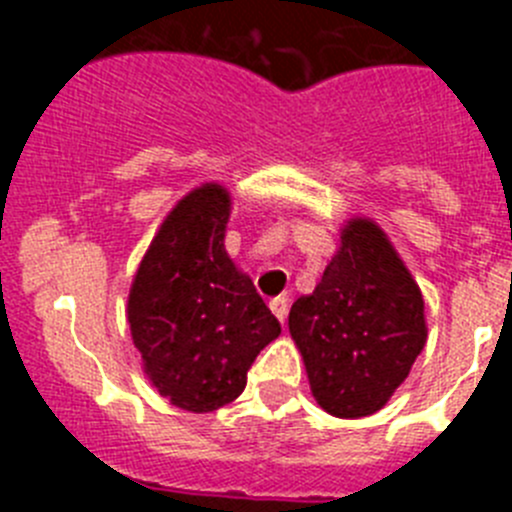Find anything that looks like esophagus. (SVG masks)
<instances>
[{"instance_id": "34e87169", "label": "esophagus", "mask_w": 512, "mask_h": 512, "mask_svg": "<svg viewBox=\"0 0 512 512\" xmlns=\"http://www.w3.org/2000/svg\"><path fill=\"white\" fill-rule=\"evenodd\" d=\"M269 307H271V312L277 315L279 323H284V320H287V312H289V300H287V297H274V300L269 302Z\"/></svg>"}]
</instances>
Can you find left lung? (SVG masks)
<instances>
[{"label":"left lung","mask_w":512,"mask_h":512,"mask_svg":"<svg viewBox=\"0 0 512 512\" xmlns=\"http://www.w3.org/2000/svg\"><path fill=\"white\" fill-rule=\"evenodd\" d=\"M312 397L336 418H364L405 382L425 346L423 295L382 230L343 228L341 251L289 310Z\"/></svg>","instance_id":"1"}]
</instances>
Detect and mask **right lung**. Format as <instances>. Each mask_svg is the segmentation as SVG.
<instances>
[{
  "instance_id": "add662e5",
  "label": "right lung",
  "mask_w": 512,
  "mask_h": 512,
  "mask_svg": "<svg viewBox=\"0 0 512 512\" xmlns=\"http://www.w3.org/2000/svg\"><path fill=\"white\" fill-rule=\"evenodd\" d=\"M230 197L205 184L164 220L135 274L128 320L148 379L176 408L210 413L241 395L259 351L282 333L223 238Z\"/></svg>"
}]
</instances>
